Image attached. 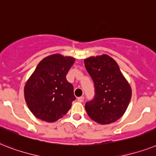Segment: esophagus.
<instances>
[{"mask_svg": "<svg viewBox=\"0 0 156 156\" xmlns=\"http://www.w3.org/2000/svg\"><path fill=\"white\" fill-rule=\"evenodd\" d=\"M77 101L79 102H83L84 101V97H80V98H77Z\"/></svg>", "mask_w": 156, "mask_h": 156, "instance_id": "34e87169", "label": "esophagus"}]
</instances>
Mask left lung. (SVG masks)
Wrapping results in <instances>:
<instances>
[{
	"label": "left lung",
	"mask_w": 156,
	"mask_h": 156,
	"mask_svg": "<svg viewBox=\"0 0 156 156\" xmlns=\"http://www.w3.org/2000/svg\"><path fill=\"white\" fill-rule=\"evenodd\" d=\"M84 65L95 88L93 99L85 104L86 112L99 124L114 122L129 105L132 94L130 86L118 63L107 55L85 58Z\"/></svg>",
	"instance_id": "left-lung-1"
}]
</instances>
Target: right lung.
<instances>
[{
    "label": "right lung",
    "instance_id": "add662e5",
    "mask_svg": "<svg viewBox=\"0 0 156 156\" xmlns=\"http://www.w3.org/2000/svg\"><path fill=\"white\" fill-rule=\"evenodd\" d=\"M74 63L72 57L55 54L44 58L36 67L24 88L26 102L36 118L54 122L70 109L76 97L66 75Z\"/></svg>",
    "mask_w": 156,
    "mask_h": 156
}]
</instances>
